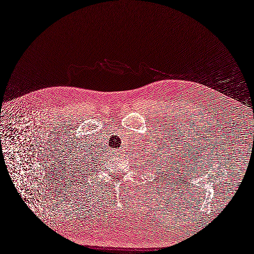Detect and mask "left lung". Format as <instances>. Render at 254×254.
<instances>
[{"instance_id":"1","label":"left lung","mask_w":254,"mask_h":254,"mask_svg":"<svg viewBox=\"0 0 254 254\" xmlns=\"http://www.w3.org/2000/svg\"><path fill=\"white\" fill-rule=\"evenodd\" d=\"M153 149H155V148H153ZM162 149H163V147H162ZM159 151H161V148H159ZM157 152H158V148L156 149V152H154V153H157ZM152 154H153V153H152ZM161 155H162V154H161Z\"/></svg>"}]
</instances>
